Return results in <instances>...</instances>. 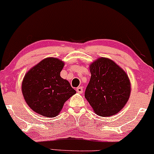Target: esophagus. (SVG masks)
I'll use <instances>...</instances> for the list:
<instances>
[{"instance_id":"obj_1","label":"esophagus","mask_w":154,"mask_h":154,"mask_svg":"<svg viewBox=\"0 0 154 154\" xmlns=\"http://www.w3.org/2000/svg\"><path fill=\"white\" fill-rule=\"evenodd\" d=\"M76 91L77 92L79 93V94H82L83 92V87L82 86H79V87H78L76 89Z\"/></svg>"}]
</instances>
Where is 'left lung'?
<instances>
[{"label": "left lung", "instance_id": "8db88e82", "mask_svg": "<svg viewBox=\"0 0 154 154\" xmlns=\"http://www.w3.org/2000/svg\"><path fill=\"white\" fill-rule=\"evenodd\" d=\"M91 79L85 98L97 115L109 117L125 106L131 94L128 75L114 61L100 57L89 65Z\"/></svg>", "mask_w": 154, "mask_h": 154}]
</instances>
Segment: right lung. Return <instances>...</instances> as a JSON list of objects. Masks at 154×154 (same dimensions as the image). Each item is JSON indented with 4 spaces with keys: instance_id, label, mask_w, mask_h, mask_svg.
I'll return each mask as SVG.
<instances>
[{
    "instance_id": "1",
    "label": "right lung",
    "mask_w": 154,
    "mask_h": 154,
    "mask_svg": "<svg viewBox=\"0 0 154 154\" xmlns=\"http://www.w3.org/2000/svg\"><path fill=\"white\" fill-rule=\"evenodd\" d=\"M65 63L47 57L30 69L22 83V92L28 106L38 114L53 118L64 103L76 93L66 79L60 76Z\"/></svg>"
}]
</instances>
